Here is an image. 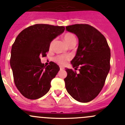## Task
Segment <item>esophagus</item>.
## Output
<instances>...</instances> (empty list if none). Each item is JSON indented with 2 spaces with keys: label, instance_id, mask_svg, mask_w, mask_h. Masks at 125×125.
<instances>
[{
  "label": "esophagus",
  "instance_id": "1",
  "mask_svg": "<svg viewBox=\"0 0 125 125\" xmlns=\"http://www.w3.org/2000/svg\"><path fill=\"white\" fill-rule=\"evenodd\" d=\"M60 70H64V69H65V68H64L63 66H60Z\"/></svg>",
  "mask_w": 125,
  "mask_h": 125
}]
</instances>
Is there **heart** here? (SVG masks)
<instances>
[{"label":"heart","instance_id":"b5f03b06","mask_svg":"<svg viewBox=\"0 0 125 125\" xmlns=\"http://www.w3.org/2000/svg\"><path fill=\"white\" fill-rule=\"evenodd\" d=\"M63 39L64 41L68 45H71L73 43H76V38L75 36L71 32H66L63 36ZM53 41H52L50 44L49 48L51 49L53 45ZM70 60L69 56H64V55H59L55 57L54 60L57 62L59 64L61 65H64L66 63L67 61Z\"/></svg>","mask_w":125,"mask_h":125}]
</instances>
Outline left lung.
<instances>
[{
	"label": "left lung",
	"instance_id": "1",
	"mask_svg": "<svg viewBox=\"0 0 125 125\" xmlns=\"http://www.w3.org/2000/svg\"><path fill=\"white\" fill-rule=\"evenodd\" d=\"M66 30L78 38V47L71 61L74 69L66 68L64 79L68 94L80 102H88L99 94L105 84L110 65V50L101 32L87 24L66 26Z\"/></svg>",
	"mask_w": 125,
	"mask_h": 125
}]
</instances>
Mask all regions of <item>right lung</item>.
Here are the masks:
<instances>
[{
  "instance_id": "right-lung-1",
  "label": "right lung",
  "mask_w": 125,
  "mask_h": 125,
  "mask_svg": "<svg viewBox=\"0 0 125 125\" xmlns=\"http://www.w3.org/2000/svg\"><path fill=\"white\" fill-rule=\"evenodd\" d=\"M64 31V26L36 24L23 30L15 39L10 66L15 86L26 98L37 99L49 91L60 68L52 62L44 66L40 58L46 56L51 42Z\"/></svg>"
}]
</instances>
